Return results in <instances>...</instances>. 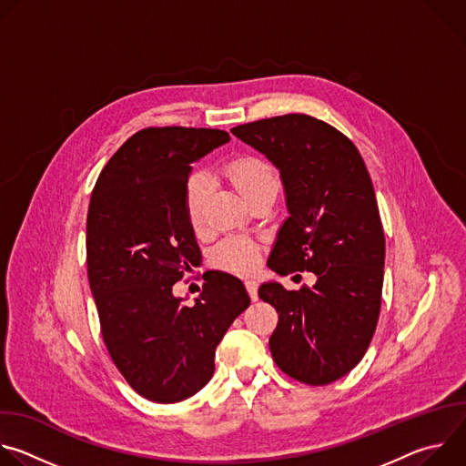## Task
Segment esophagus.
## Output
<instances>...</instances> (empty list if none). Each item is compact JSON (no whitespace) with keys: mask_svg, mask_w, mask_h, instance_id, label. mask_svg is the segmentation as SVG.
<instances>
[{"mask_svg":"<svg viewBox=\"0 0 466 466\" xmlns=\"http://www.w3.org/2000/svg\"><path fill=\"white\" fill-rule=\"evenodd\" d=\"M245 288H247L248 297H250L252 300H256V299H258V282H256V280H247V282H245Z\"/></svg>","mask_w":466,"mask_h":466,"instance_id":"esophagus-1","label":"esophagus"}]
</instances>
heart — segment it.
<instances>
[{
  "instance_id": "b5f03b06",
  "label": "heart",
  "mask_w": 466,
  "mask_h": 466,
  "mask_svg": "<svg viewBox=\"0 0 466 466\" xmlns=\"http://www.w3.org/2000/svg\"><path fill=\"white\" fill-rule=\"evenodd\" d=\"M227 178L250 203L268 189H279V178L269 162L254 155H239L225 167ZM208 201V180L203 175L189 177L186 184V208L193 228H201ZM258 247L248 239H227L216 252L214 261L219 268L234 273H248L258 265Z\"/></svg>"
}]
</instances>
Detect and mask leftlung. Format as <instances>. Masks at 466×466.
<instances>
[{
    "instance_id": "1",
    "label": "left lung",
    "mask_w": 466,
    "mask_h": 466,
    "mask_svg": "<svg viewBox=\"0 0 466 466\" xmlns=\"http://www.w3.org/2000/svg\"><path fill=\"white\" fill-rule=\"evenodd\" d=\"M232 135L268 157L284 182L289 218L268 265L317 279L299 291L259 286L279 311L273 360L302 383L336 381L361 361L380 317L385 236L370 175L343 132L306 114L238 125Z\"/></svg>"
}]
</instances>
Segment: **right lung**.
<instances>
[{"label":"right lung","instance_id":"1","mask_svg":"<svg viewBox=\"0 0 466 466\" xmlns=\"http://www.w3.org/2000/svg\"><path fill=\"white\" fill-rule=\"evenodd\" d=\"M230 140L219 128L149 127L103 167L86 219L88 282L103 341L128 385L175 404L214 376L216 349L250 299L239 279L210 271L193 306L173 284L201 250L186 208L191 164Z\"/></svg>","mask_w":466,"mask_h":466}]
</instances>
